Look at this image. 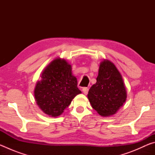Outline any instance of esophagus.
<instances>
[{
    "label": "esophagus",
    "mask_w": 155,
    "mask_h": 155,
    "mask_svg": "<svg viewBox=\"0 0 155 155\" xmlns=\"http://www.w3.org/2000/svg\"><path fill=\"white\" fill-rule=\"evenodd\" d=\"M88 91H89V89L87 87H83V91L84 94H85V95H86V94H87Z\"/></svg>",
    "instance_id": "obj_1"
}]
</instances>
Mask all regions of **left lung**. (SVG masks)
<instances>
[{
	"label": "left lung",
	"mask_w": 155,
	"mask_h": 155,
	"mask_svg": "<svg viewBox=\"0 0 155 155\" xmlns=\"http://www.w3.org/2000/svg\"><path fill=\"white\" fill-rule=\"evenodd\" d=\"M87 97L92 108L103 116L115 114L125 103L127 91L122 75L109 60L101 63L96 83Z\"/></svg>",
	"instance_id": "left-lung-1"
}]
</instances>
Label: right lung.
<instances>
[{
	"label": "right lung",
	"instance_id": "obj_1",
	"mask_svg": "<svg viewBox=\"0 0 155 155\" xmlns=\"http://www.w3.org/2000/svg\"><path fill=\"white\" fill-rule=\"evenodd\" d=\"M81 93L77 78L72 74L71 65L61 59L53 60L45 68L34 91L39 107L52 117L61 115Z\"/></svg>",
	"mask_w": 155,
	"mask_h": 155
}]
</instances>
